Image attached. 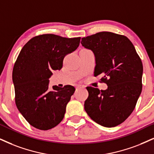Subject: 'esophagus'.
Masks as SVG:
<instances>
[{
    "label": "esophagus",
    "mask_w": 154,
    "mask_h": 154,
    "mask_svg": "<svg viewBox=\"0 0 154 154\" xmlns=\"http://www.w3.org/2000/svg\"><path fill=\"white\" fill-rule=\"evenodd\" d=\"M85 86L84 85H77V86H76V89H82V88H85Z\"/></svg>",
    "instance_id": "esophagus-1"
}]
</instances>
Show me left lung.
I'll list each match as a JSON object with an SVG mask.
<instances>
[{
	"instance_id": "left-lung-1",
	"label": "left lung",
	"mask_w": 154,
	"mask_h": 154,
	"mask_svg": "<svg viewBox=\"0 0 154 154\" xmlns=\"http://www.w3.org/2000/svg\"><path fill=\"white\" fill-rule=\"evenodd\" d=\"M81 44L92 50L94 76L108 88L87 87L85 109L91 119L105 127L123 123L131 114L142 90L143 65L129 38L111 32H100L82 38Z\"/></svg>"
}]
</instances>
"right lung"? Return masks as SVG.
I'll return each instance as SVG.
<instances>
[{"label":"right lung","mask_w":154,"mask_h":154,"mask_svg":"<svg viewBox=\"0 0 154 154\" xmlns=\"http://www.w3.org/2000/svg\"><path fill=\"white\" fill-rule=\"evenodd\" d=\"M80 38L43 34L23 46L13 69L17 109L36 129L48 130L59 124L75 89L71 85L49 89L53 70L63 67L64 57L78 48Z\"/></svg>","instance_id":"1"}]
</instances>
